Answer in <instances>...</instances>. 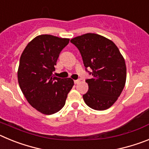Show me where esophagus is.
<instances>
[{
    "mask_svg": "<svg viewBox=\"0 0 149 149\" xmlns=\"http://www.w3.org/2000/svg\"><path fill=\"white\" fill-rule=\"evenodd\" d=\"M74 82L75 84H78L79 83L81 82V81H80V80H75V81H74Z\"/></svg>",
    "mask_w": 149,
    "mask_h": 149,
    "instance_id": "1",
    "label": "esophagus"
}]
</instances>
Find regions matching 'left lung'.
<instances>
[{
	"instance_id": "left-lung-1",
	"label": "left lung",
	"mask_w": 149,
	"mask_h": 149,
	"mask_svg": "<svg viewBox=\"0 0 149 149\" xmlns=\"http://www.w3.org/2000/svg\"><path fill=\"white\" fill-rule=\"evenodd\" d=\"M78 48L84 66L91 68L86 79L89 90L83 95L87 106L104 110L115 103L126 81V65L119 48L110 39L95 33H86L71 39Z\"/></svg>"
}]
</instances>
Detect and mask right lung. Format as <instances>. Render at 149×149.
Here are the masks:
<instances>
[{
	"label": "right lung",
	"mask_w": 149,
	"mask_h": 149,
	"mask_svg": "<svg viewBox=\"0 0 149 149\" xmlns=\"http://www.w3.org/2000/svg\"><path fill=\"white\" fill-rule=\"evenodd\" d=\"M69 39L52 35L38 36L22 52L18 69L19 86L28 103L38 111L51 115L65 104L74 86L71 78L54 77V65Z\"/></svg>",
	"instance_id": "add662e5"
}]
</instances>
